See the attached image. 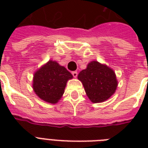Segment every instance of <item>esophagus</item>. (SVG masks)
I'll list each match as a JSON object with an SVG mask.
<instances>
[{
    "label": "esophagus",
    "mask_w": 148,
    "mask_h": 148,
    "mask_svg": "<svg viewBox=\"0 0 148 148\" xmlns=\"http://www.w3.org/2000/svg\"><path fill=\"white\" fill-rule=\"evenodd\" d=\"M72 75H73L74 77H77V71H72Z\"/></svg>",
    "instance_id": "obj_1"
}]
</instances>
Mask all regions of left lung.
Instances as JSON below:
<instances>
[{"label": "left lung", "mask_w": 148, "mask_h": 148, "mask_svg": "<svg viewBox=\"0 0 148 148\" xmlns=\"http://www.w3.org/2000/svg\"><path fill=\"white\" fill-rule=\"evenodd\" d=\"M77 78L82 82L88 98L93 103H100L110 98L117 87L114 71L97 61L89 63L87 68L79 73Z\"/></svg>", "instance_id": "1"}]
</instances>
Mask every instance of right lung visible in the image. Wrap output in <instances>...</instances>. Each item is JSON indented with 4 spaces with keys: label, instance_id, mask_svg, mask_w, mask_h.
<instances>
[{
    "label": "right lung",
    "instance_id": "1",
    "mask_svg": "<svg viewBox=\"0 0 148 148\" xmlns=\"http://www.w3.org/2000/svg\"><path fill=\"white\" fill-rule=\"evenodd\" d=\"M73 75L58 63L49 60L34 73L33 89L38 97L51 103L61 98L68 80Z\"/></svg>",
    "mask_w": 148,
    "mask_h": 148
}]
</instances>
